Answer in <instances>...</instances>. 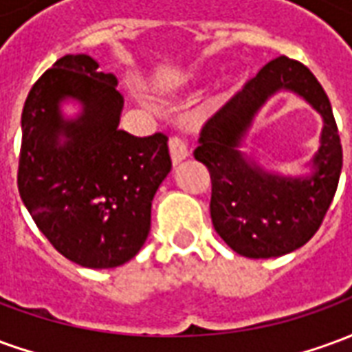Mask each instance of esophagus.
<instances>
[{
  "label": "esophagus",
  "instance_id": "obj_1",
  "mask_svg": "<svg viewBox=\"0 0 352 352\" xmlns=\"http://www.w3.org/2000/svg\"><path fill=\"white\" fill-rule=\"evenodd\" d=\"M169 154H171V162L175 166L179 162H183L184 158H188V146L184 143V139L177 138V135L169 139Z\"/></svg>",
  "mask_w": 352,
  "mask_h": 352
}]
</instances>
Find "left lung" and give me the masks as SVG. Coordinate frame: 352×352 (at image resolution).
<instances>
[{"label":"left lung","mask_w":352,"mask_h":352,"mask_svg":"<svg viewBox=\"0 0 352 352\" xmlns=\"http://www.w3.org/2000/svg\"><path fill=\"white\" fill-rule=\"evenodd\" d=\"M290 89L317 108L325 126L307 177L267 174L239 151L254 116L273 93ZM194 158L211 175V221L230 249L272 258L300 249L324 221L340 183L343 151L324 88L300 62L279 56L217 111L199 133Z\"/></svg>","instance_id":"8db88e82"}]
</instances>
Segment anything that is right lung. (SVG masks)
Segmentation results:
<instances>
[{
	"label": "right lung",
	"instance_id": "obj_1",
	"mask_svg": "<svg viewBox=\"0 0 352 352\" xmlns=\"http://www.w3.org/2000/svg\"><path fill=\"white\" fill-rule=\"evenodd\" d=\"M67 54L37 79L22 111L19 192L50 245L82 267L131 260L151 230V206L171 169L168 138L118 130L124 107L113 73ZM83 111L64 119L59 101Z\"/></svg>",
	"mask_w": 352,
	"mask_h": 352
}]
</instances>
